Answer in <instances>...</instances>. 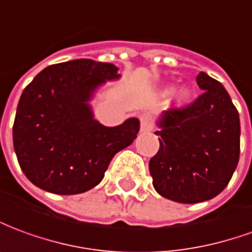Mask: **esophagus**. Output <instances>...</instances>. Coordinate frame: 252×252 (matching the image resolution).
Listing matches in <instances>:
<instances>
[{"label": "esophagus", "mask_w": 252, "mask_h": 252, "mask_svg": "<svg viewBox=\"0 0 252 252\" xmlns=\"http://www.w3.org/2000/svg\"><path fill=\"white\" fill-rule=\"evenodd\" d=\"M141 131H152L153 130V118L151 112H144L140 115Z\"/></svg>", "instance_id": "34e87169"}]
</instances>
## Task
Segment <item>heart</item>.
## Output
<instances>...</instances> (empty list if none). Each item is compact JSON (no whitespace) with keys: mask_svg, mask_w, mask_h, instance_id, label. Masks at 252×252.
I'll return each mask as SVG.
<instances>
[{"mask_svg":"<svg viewBox=\"0 0 252 252\" xmlns=\"http://www.w3.org/2000/svg\"><path fill=\"white\" fill-rule=\"evenodd\" d=\"M191 97V91L189 88H182L179 91V94H178V99H179V101H182V103H185V101H187Z\"/></svg>","mask_w":252,"mask_h":252,"instance_id":"b5f03b06","label":"heart"}]
</instances>
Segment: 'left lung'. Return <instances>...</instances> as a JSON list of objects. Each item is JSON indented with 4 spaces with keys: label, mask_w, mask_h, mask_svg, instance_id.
I'll use <instances>...</instances> for the list:
<instances>
[{
    "label": "left lung",
    "mask_w": 252,
    "mask_h": 252,
    "mask_svg": "<svg viewBox=\"0 0 252 252\" xmlns=\"http://www.w3.org/2000/svg\"><path fill=\"white\" fill-rule=\"evenodd\" d=\"M203 94L190 106L163 111L158 119V152L149 161L153 187L180 203L219 195L239 163L240 121L222 84L201 72Z\"/></svg>",
    "instance_id": "left-lung-1"
}]
</instances>
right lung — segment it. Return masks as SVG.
<instances>
[{
    "label": "right lung",
    "mask_w": 252,
    "mask_h": 252,
    "mask_svg": "<svg viewBox=\"0 0 252 252\" xmlns=\"http://www.w3.org/2000/svg\"><path fill=\"white\" fill-rule=\"evenodd\" d=\"M119 77L112 63L74 60L46 67L27 85L16 111L13 146L35 186L61 195L88 191L118 152L133 144L137 118L107 127L89 104L101 85Z\"/></svg>",
    "instance_id": "obj_1"
}]
</instances>
